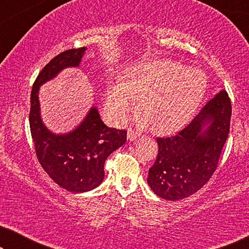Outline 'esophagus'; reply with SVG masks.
<instances>
[{"mask_svg": "<svg viewBox=\"0 0 249 249\" xmlns=\"http://www.w3.org/2000/svg\"><path fill=\"white\" fill-rule=\"evenodd\" d=\"M127 137H128L129 141L132 142V141H135V139L138 137V134H137V132H136V131L131 130V129H129L128 134H127Z\"/></svg>", "mask_w": 249, "mask_h": 249, "instance_id": "esophagus-1", "label": "esophagus"}]
</instances>
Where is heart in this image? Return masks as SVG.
<instances>
[{
  "mask_svg": "<svg viewBox=\"0 0 249 249\" xmlns=\"http://www.w3.org/2000/svg\"><path fill=\"white\" fill-rule=\"evenodd\" d=\"M206 90V76L171 60L139 63L121 83H112L105 93L108 119L120 124L134 110L147 119L153 130L168 132L181 127L197 110Z\"/></svg>",
  "mask_w": 249,
  "mask_h": 249,
  "instance_id": "1",
  "label": "heart"
}]
</instances>
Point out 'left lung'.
<instances>
[{
	"mask_svg": "<svg viewBox=\"0 0 249 249\" xmlns=\"http://www.w3.org/2000/svg\"><path fill=\"white\" fill-rule=\"evenodd\" d=\"M230 119L231 102L222 89L182 130L156 139L158 158L147 177L153 192L164 199L178 200L202 188L217 168Z\"/></svg>",
	"mask_w": 249,
	"mask_h": 249,
	"instance_id": "8db88e82",
	"label": "left lung"
}]
</instances>
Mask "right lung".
I'll return each instance as SVG.
<instances>
[{"label": "right lung", "mask_w": 249, "mask_h": 249, "mask_svg": "<svg viewBox=\"0 0 249 249\" xmlns=\"http://www.w3.org/2000/svg\"><path fill=\"white\" fill-rule=\"evenodd\" d=\"M85 51L86 47L71 49L53 57L37 76L30 95L29 124L37 159L57 185L72 193L89 192L100 186L105 160L127 141V131L107 127L95 107L68 134H54L43 124L39 87L66 68L79 67Z\"/></svg>", "instance_id": "right-lung-1"}]
</instances>
